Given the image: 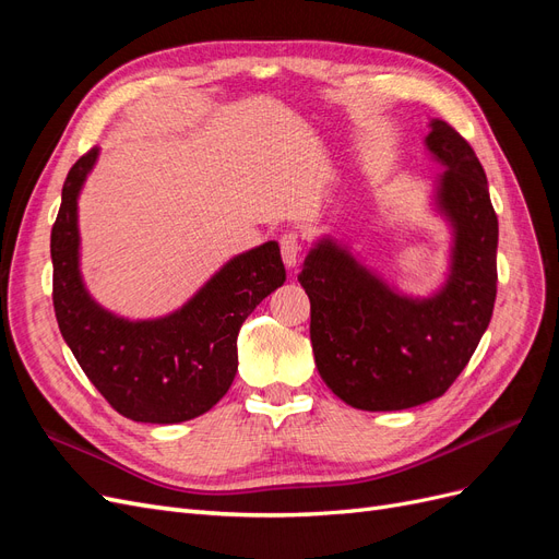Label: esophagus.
<instances>
[{
	"label": "esophagus",
	"mask_w": 559,
	"mask_h": 559,
	"mask_svg": "<svg viewBox=\"0 0 559 559\" xmlns=\"http://www.w3.org/2000/svg\"><path fill=\"white\" fill-rule=\"evenodd\" d=\"M280 249H282V261L286 267H294L298 263V253H300V242L296 233H284L280 238Z\"/></svg>",
	"instance_id": "esophagus-1"
}]
</instances>
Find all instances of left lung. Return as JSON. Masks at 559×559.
Returning <instances> with one entry per match:
<instances>
[{
  "mask_svg": "<svg viewBox=\"0 0 559 559\" xmlns=\"http://www.w3.org/2000/svg\"><path fill=\"white\" fill-rule=\"evenodd\" d=\"M427 148L445 167L436 207L454 233L448 282L429 298L403 296L331 238L298 282L310 298V341L321 380L359 411H403L443 396L492 319L499 222L476 151L441 118Z\"/></svg>",
  "mask_w": 559,
  "mask_h": 559,
  "instance_id": "left-lung-1",
  "label": "left lung"
}]
</instances>
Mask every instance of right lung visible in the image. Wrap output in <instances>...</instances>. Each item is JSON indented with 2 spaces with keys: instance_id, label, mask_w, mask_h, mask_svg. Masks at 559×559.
<instances>
[{
  "instance_id": "right-lung-1",
  "label": "right lung",
  "mask_w": 559,
  "mask_h": 559,
  "mask_svg": "<svg viewBox=\"0 0 559 559\" xmlns=\"http://www.w3.org/2000/svg\"><path fill=\"white\" fill-rule=\"evenodd\" d=\"M93 146L62 186L50 230L53 308L83 373L116 413L148 425H177L207 413L238 373V333L259 302L284 284L277 242L230 259L173 314L130 321L91 298L79 270L76 200L97 160Z\"/></svg>"
}]
</instances>
